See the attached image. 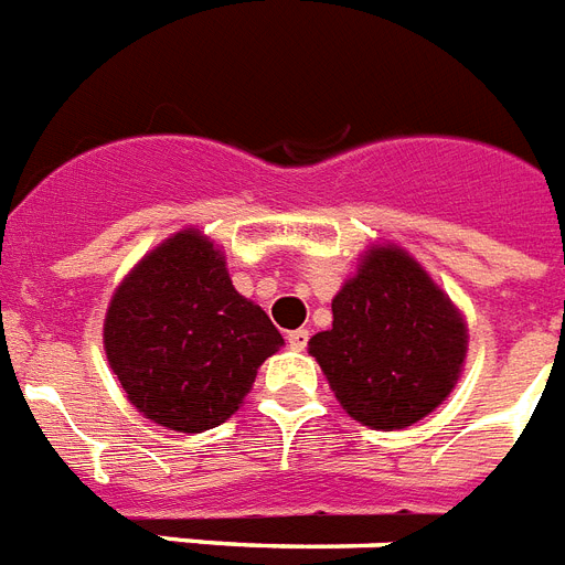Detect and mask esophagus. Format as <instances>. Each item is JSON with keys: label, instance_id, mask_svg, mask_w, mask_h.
<instances>
[{"label": "esophagus", "instance_id": "esophagus-1", "mask_svg": "<svg viewBox=\"0 0 565 565\" xmlns=\"http://www.w3.org/2000/svg\"><path fill=\"white\" fill-rule=\"evenodd\" d=\"M309 344V329H295V332H288V347L291 350H306Z\"/></svg>", "mask_w": 565, "mask_h": 565}]
</instances>
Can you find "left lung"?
Instances as JSON below:
<instances>
[{
  "mask_svg": "<svg viewBox=\"0 0 565 565\" xmlns=\"http://www.w3.org/2000/svg\"><path fill=\"white\" fill-rule=\"evenodd\" d=\"M461 309L405 247L376 242L332 297V329L309 355L353 419L399 431L452 394L467 361Z\"/></svg>",
  "mask_w": 565,
  "mask_h": 565,
  "instance_id": "left-lung-1",
  "label": "left lung"
}]
</instances>
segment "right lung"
<instances>
[{"instance_id": "add662e5", "label": "right lung", "mask_w": 565, "mask_h": 565, "mask_svg": "<svg viewBox=\"0 0 565 565\" xmlns=\"http://www.w3.org/2000/svg\"><path fill=\"white\" fill-rule=\"evenodd\" d=\"M282 344L262 306L236 291L224 250L198 227L148 250L104 315V353L130 405L183 435L233 417L262 361Z\"/></svg>"}]
</instances>
